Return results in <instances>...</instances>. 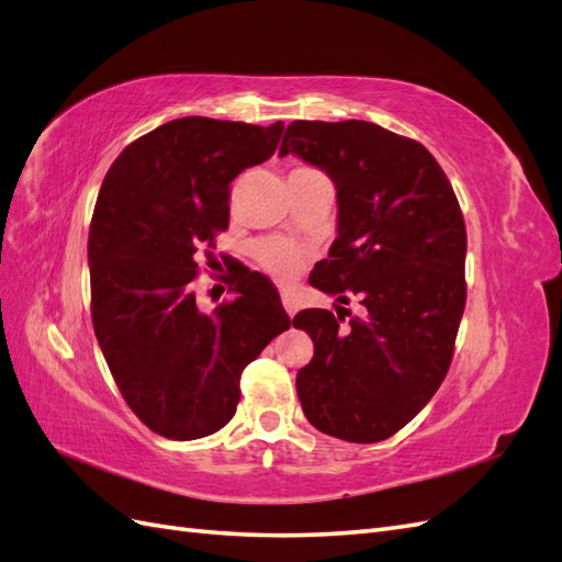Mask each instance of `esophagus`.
<instances>
[{
	"instance_id": "esophagus-1",
	"label": "esophagus",
	"mask_w": 562,
	"mask_h": 562,
	"mask_svg": "<svg viewBox=\"0 0 562 562\" xmlns=\"http://www.w3.org/2000/svg\"><path fill=\"white\" fill-rule=\"evenodd\" d=\"M281 302H283V310L291 314V316L300 310V302H297V297L291 291H281Z\"/></svg>"
}]
</instances>
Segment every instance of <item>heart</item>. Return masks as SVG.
<instances>
[{
  "mask_svg": "<svg viewBox=\"0 0 562 562\" xmlns=\"http://www.w3.org/2000/svg\"><path fill=\"white\" fill-rule=\"evenodd\" d=\"M258 260L267 274H271L279 281H288L300 271L304 262V252L291 241L269 239L258 246Z\"/></svg>",
  "mask_w": 562,
  "mask_h": 562,
  "instance_id": "1",
  "label": "heart"
}]
</instances>
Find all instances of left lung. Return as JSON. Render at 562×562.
<instances>
[{
	"mask_svg": "<svg viewBox=\"0 0 562 562\" xmlns=\"http://www.w3.org/2000/svg\"><path fill=\"white\" fill-rule=\"evenodd\" d=\"M318 166L337 187V239L310 283L349 310H304L314 339L297 372L302 411L323 434L378 443L431 401L452 361L467 304V227L443 168L417 140L378 124L293 122L279 155Z\"/></svg>",
	"mask_w": 562,
	"mask_h": 562,
	"instance_id": "left-lung-1",
	"label": "left lung"
}]
</instances>
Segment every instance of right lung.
<instances>
[{
    "label": "right lung",
    "mask_w": 562,
    "mask_h": 562,
    "mask_svg": "<svg viewBox=\"0 0 562 562\" xmlns=\"http://www.w3.org/2000/svg\"><path fill=\"white\" fill-rule=\"evenodd\" d=\"M281 133V122L173 119L133 140L98 192L93 330L124 401L164 438L223 429L244 368L291 326L274 283L241 262L227 267L232 300L203 314L194 295L199 255L229 227V182L274 155Z\"/></svg>",
    "instance_id": "obj_1"
}]
</instances>
